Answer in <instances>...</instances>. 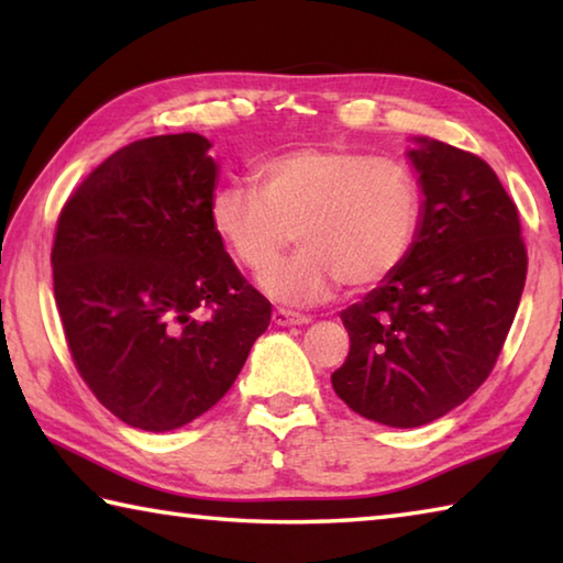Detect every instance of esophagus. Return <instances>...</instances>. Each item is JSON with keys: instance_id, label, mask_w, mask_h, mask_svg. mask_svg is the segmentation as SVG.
Segmentation results:
<instances>
[{"instance_id": "1", "label": "esophagus", "mask_w": 563, "mask_h": 563, "mask_svg": "<svg viewBox=\"0 0 563 563\" xmlns=\"http://www.w3.org/2000/svg\"><path fill=\"white\" fill-rule=\"evenodd\" d=\"M273 322H275V325H280V328H292V325H308L310 318L300 316V312L278 308V310H273Z\"/></svg>"}]
</instances>
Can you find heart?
Listing matches in <instances>:
<instances>
[{
  "mask_svg": "<svg viewBox=\"0 0 563 563\" xmlns=\"http://www.w3.org/2000/svg\"><path fill=\"white\" fill-rule=\"evenodd\" d=\"M255 180L261 190L218 186L208 216L233 258L265 272L263 290L285 305L320 302L342 283L373 288L399 271L417 241L422 188L395 158L300 146L261 161ZM292 236L303 247L276 266Z\"/></svg>",
  "mask_w": 563,
  "mask_h": 563,
  "instance_id": "b5f03b06",
  "label": "heart"
}]
</instances>
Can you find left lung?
Instances as JSON below:
<instances>
[{"label": "left lung", "mask_w": 563, "mask_h": 563, "mask_svg": "<svg viewBox=\"0 0 563 563\" xmlns=\"http://www.w3.org/2000/svg\"><path fill=\"white\" fill-rule=\"evenodd\" d=\"M412 141L417 241L397 273L340 312L350 355L332 373L350 409L399 430L434 422L489 377L527 280L517 206L487 161Z\"/></svg>", "instance_id": "left-lung-1"}]
</instances>
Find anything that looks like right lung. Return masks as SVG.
I'll return each mask as SVG.
<instances>
[{
  "label": "right lung",
  "instance_id": "1",
  "mask_svg": "<svg viewBox=\"0 0 563 563\" xmlns=\"http://www.w3.org/2000/svg\"><path fill=\"white\" fill-rule=\"evenodd\" d=\"M201 133L133 141L56 223L54 298L76 369L121 422L178 430L208 412L271 325L208 216L218 164Z\"/></svg>",
  "mask_w": 563,
  "mask_h": 563
}]
</instances>
